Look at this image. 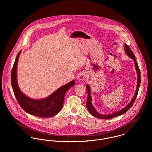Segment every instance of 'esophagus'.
I'll return each mask as SVG.
<instances>
[{"instance_id": "34e87169", "label": "esophagus", "mask_w": 152, "mask_h": 152, "mask_svg": "<svg viewBox=\"0 0 152 152\" xmlns=\"http://www.w3.org/2000/svg\"><path fill=\"white\" fill-rule=\"evenodd\" d=\"M87 79V75L84 72H81L78 76V80L80 81H83Z\"/></svg>"}]
</instances>
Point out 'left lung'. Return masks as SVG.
<instances>
[{"mask_svg":"<svg viewBox=\"0 0 152 152\" xmlns=\"http://www.w3.org/2000/svg\"><path fill=\"white\" fill-rule=\"evenodd\" d=\"M124 48H125V53H126V54L128 56V57L130 58L131 59H132L134 61V66H135V68H136V71L137 73V86L136 88V91H135V94L134 95V96H133L132 100L130 101V102L124 108L121 109V110H119L118 111H116L113 113H109V114H101L100 113H99L96 109L94 108V107L93 106L92 104V97H91V88L89 87V86L88 84H87L86 87H87V91H88V99H87V102H86V106H87V108L88 110L89 111V112L93 115L94 116L99 118V119H108L110 118H115L116 116H120L125 113H126L129 109L131 108V107L132 106V105L133 104L136 97H137V95L139 91V89L140 87V69L139 68V66L137 64V63L136 61V58L134 57V55L133 54L132 51L130 49V48L129 47V46L126 44H124Z\"/></svg>","mask_w":152,"mask_h":152,"instance_id":"8db88e82","label":"left lung"}]
</instances>
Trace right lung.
Returning a JSON list of instances; mask_svg holds the SVG:
<instances>
[{
  "mask_svg": "<svg viewBox=\"0 0 152 152\" xmlns=\"http://www.w3.org/2000/svg\"><path fill=\"white\" fill-rule=\"evenodd\" d=\"M22 50L16 56L11 72V83L15 97L20 106L27 113L40 118H50L57 114L63 108L66 92L75 84V80L58 88L48 96L33 99L26 95L19 87L17 69Z\"/></svg>",
  "mask_w": 152,
  "mask_h": 152,
  "instance_id": "1",
  "label": "right lung"
}]
</instances>
